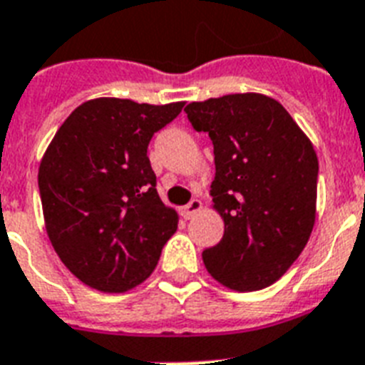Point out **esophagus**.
<instances>
[{
    "mask_svg": "<svg viewBox=\"0 0 365 365\" xmlns=\"http://www.w3.org/2000/svg\"><path fill=\"white\" fill-rule=\"evenodd\" d=\"M200 210H202V202H200V200H191L187 206H183L182 208L183 219H192Z\"/></svg>",
    "mask_w": 365,
    "mask_h": 365,
    "instance_id": "esophagus-1",
    "label": "esophagus"
}]
</instances>
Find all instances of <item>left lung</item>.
I'll return each mask as SVG.
<instances>
[{
  "label": "left lung",
  "mask_w": 365,
  "mask_h": 365,
  "mask_svg": "<svg viewBox=\"0 0 365 365\" xmlns=\"http://www.w3.org/2000/svg\"><path fill=\"white\" fill-rule=\"evenodd\" d=\"M215 155L212 208L223 238L202 253L206 269L238 292L269 287L306 247L317 217L315 148L281 103L230 93L185 106Z\"/></svg>",
  "instance_id": "obj_1"
}]
</instances>
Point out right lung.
<instances>
[{
    "mask_svg": "<svg viewBox=\"0 0 365 365\" xmlns=\"http://www.w3.org/2000/svg\"><path fill=\"white\" fill-rule=\"evenodd\" d=\"M183 105L90 99L46 148L38 165L44 227L61 262L84 285L135 289L176 232L180 217L157 195L148 144Z\"/></svg>",
    "mask_w": 365,
    "mask_h": 365,
    "instance_id": "obj_1",
    "label": "right lung"
}]
</instances>
